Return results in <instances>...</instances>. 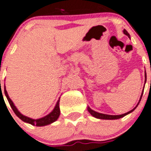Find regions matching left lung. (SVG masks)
Returning <instances> with one entry per match:
<instances>
[{
    "instance_id": "obj_1",
    "label": "left lung",
    "mask_w": 151,
    "mask_h": 151,
    "mask_svg": "<svg viewBox=\"0 0 151 151\" xmlns=\"http://www.w3.org/2000/svg\"><path fill=\"white\" fill-rule=\"evenodd\" d=\"M123 33H124V35H126V36H128L130 38V35L127 32V31H126V29H124L123 31ZM145 83H146L147 81V74H146V71H145ZM144 88H145V86H144ZM143 92H144V89L143 90H142V95H141V97H140V99H139V101L138 102V104H137V105L135 106V108H133L132 110H131L130 111H129V112L126 113V114H120V115H109V114H101V113H99V112H96V111H93V110L91 109L90 108H89V106L87 107V110L89 112V114H90L91 115H92V116H94V117L97 118V119H119V118H122L123 117V116H126L127 114H130V113L132 112L135 109V108L138 107V104H139L140 101H141V99H142V95H143Z\"/></svg>"
}]
</instances>
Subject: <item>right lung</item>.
<instances>
[{
    "mask_svg": "<svg viewBox=\"0 0 151 151\" xmlns=\"http://www.w3.org/2000/svg\"><path fill=\"white\" fill-rule=\"evenodd\" d=\"M4 94L6 96V99H7L9 103V105L11 106L12 109L14 111V113L16 114V115L18 116L19 119H21L23 122L25 123H29V124H32L33 126H47V125H50L51 123H54L55 121H56L58 118H59V115H60V108H59V101H60V98L59 99L58 101H57L56 104H55V108H53L51 112L47 114V116H43L42 118H39V119H32V118L28 117V116H25V115L22 114L19 111V110L17 109L16 106H15L14 103L13 102L10 98L8 96V93L6 90V86H4Z\"/></svg>",
    "mask_w": 151,
    "mask_h": 151,
    "instance_id": "right-lung-1",
    "label": "right lung"
}]
</instances>
